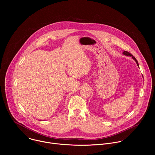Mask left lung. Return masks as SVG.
Listing matches in <instances>:
<instances>
[{
    "instance_id": "8db88e82",
    "label": "left lung",
    "mask_w": 155,
    "mask_h": 155,
    "mask_svg": "<svg viewBox=\"0 0 155 155\" xmlns=\"http://www.w3.org/2000/svg\"><path fill=\"white\" fill-rule=\"evenodd\" d=\"M123 54L124 55H126V56H131L132 59H134V60H135V61L136 62V63H137V65L139 66V63H138V62H137V59H136V58H135L134 56H133V55H132V54H130V53L129 52H128V51H123Z\"/></svg>"
}]
</instances>
